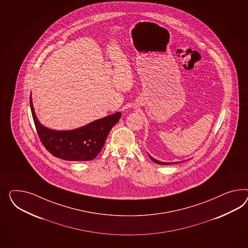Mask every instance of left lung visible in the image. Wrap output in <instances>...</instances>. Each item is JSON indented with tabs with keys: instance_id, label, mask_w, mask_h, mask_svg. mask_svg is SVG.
Wrapping results in <instances>:
<instances>
[{
	"instance_id": "left-lung-1",
	"label": "left lung",
	"mask_w": 248,
	"mask_h": 248,
	"mask_svg": "<svg viewBox=\"0 0 248 248\" xmlns=\"http://www.w3.org/2000/svg\"><path fill=\"white\" fill-rule=\"evenodd\" d=\"M149 155V157L153 160L154 162L155 163H157V164H162V165H168V164H173V163H179V162H163V161H158V160H156V159H154V157H152L150 154H148ZM182 162V161H181Z\"/></svg>"
}]
</instances>
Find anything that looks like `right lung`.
<instances>
[{
    "mask_svg": "<svg viewBox=\"0 0 248 248\" xmlns=\"http://www.w3.org/2000/svg\"><path fill=\"white\" fill-rule=\"evenodd\" d=\"M30 104L40 141L50 154L65 161L94 160L104 146L107 135L120 119L121 112L93 121L73 130H53L42 125L34 112L31 95Z\"/></svg>",
    "mask_w": 248,
    "mask_h": 248,
    "instance_id": "right-lung-1",
    "label": "right lung"
}]
</instances>
